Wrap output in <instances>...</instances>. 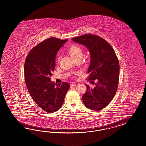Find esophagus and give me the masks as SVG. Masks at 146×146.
<instances>
[{"label":"esophagus","mask_w":146,"mask_h":146,"mask_svg":"<svg viewBox=\"0 0 146 146\" xmlns=\"http://www.w3.org/2000/svg\"><path fill=\"white\" fill-rule=\"evenodd\" d=\"M76 83H75V82H72L71 83V86H76Z\"/></svg>","instance_id":"34e87169"}]
</instances>
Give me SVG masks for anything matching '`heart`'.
<instances>
[{
    "mask_svg": "<svg viewBox=\"0 0 146 146\" xmlns=\"http://www.w3.org/2000/svg\"><path fill=\"white\" fill-rule=\"evenodd\" d=\"M68 52L74 58L78 56H82L83 50L82 47L77 44L72 45L68 50ZM58 60L59 58H57Z\"/></svg>",
    "mask_w": 146,
    "mask_h": 146,
    "instance_id": "heart-1",
    "label": "heart"
}]
</instances>
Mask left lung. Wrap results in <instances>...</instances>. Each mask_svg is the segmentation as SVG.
<instances>
[{
  "label": "left lung",
  "mask_w": 146,
  "mask_h": 146,
  "mask_svg": "<svg viewBox=\"0 0 146 146\" xmlns=\"http://www.w3.org/2000/svg\"><path fill=\"white\" fill-rule=\"evenodd\" d=\"M72 40L89 49L91 64L87 80L91 82L97 81L94 88L86 84L83 102L90 109L101 110L110 102L117 91L120 65L116 54L110 44L99 36L86 34Z\"/></svg>",
  "instance_id": "left-lung-1"
}]
</instances>
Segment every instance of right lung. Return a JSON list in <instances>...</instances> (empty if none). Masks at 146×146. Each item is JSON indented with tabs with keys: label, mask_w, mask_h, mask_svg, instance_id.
Segmentation results:
<instances>
[{
	"label": "right lung",
	"mask_w": 146,
	"mask_h": 146,
	"mask_svg": "<svg viewBox=\"0 0 146 146\" xmlns=\"http://www.w3.org/2000/svg\"><path fill=\"white\" fill-rule=\"evenodd\" d=\"M68 39L50 37L30 50L25 60V83L33 99L43 110L53 113L64 102L70 86L66 82L57 84L50 81L55 68L57 52Z\"/></svg>",
	"instance_id": "obj_1"
}]
</instances>
